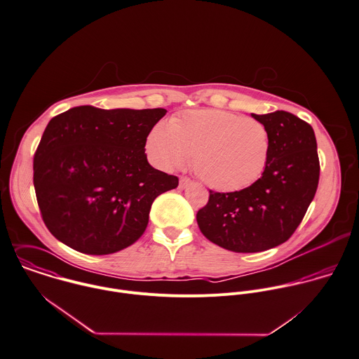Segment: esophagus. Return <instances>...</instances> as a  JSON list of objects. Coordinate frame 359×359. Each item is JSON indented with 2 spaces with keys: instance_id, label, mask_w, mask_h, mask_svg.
<instances>
[{
  "instance_id": "esophagus-1",
  "label": "esophagus",
  "mask_w": 359,
  "mask_h": 359,
  "mask_svg": "<svg viewBox=\"0 0 359 359\" xmlns=\"http://www.w3.org/2000/svg\"><path fill=\"white\" fill-rule=\"evenodd\" d=\"M190 184H191V180H190V179L182 177L180 182H179V189H180V190H184V189H187Z\"/></svg>"
}]
</instances>
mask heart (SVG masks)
<instances>
[{"instance_id":"1","label":"heart","mask_w":359,"mask_h":359,"mask_svg":"<svg viewBox=\"0 0 359 359\" xmlns=\"http://www.w3.org/2000/svg\"><path fill=\"white\" fill-rule=\"evenodd\" d=\"M151 162L166 172L184 166L191 155L194 173L216 191H238L265 172L271 136L258 119L222 109H193L169 123H156L147 136Z\"/></svg>"}]
</instances>
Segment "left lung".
Returning a JSON list of instances; mask_svg holds the SVG:
<instances>
[{
    "instance_id": "left-lung-1",
    "label": "left lung",
    "mask_w": 359,
    "mask_h": 359,
    "mask_svg": "<svg viewBox=\"0 0 359 359\" xmlns=\"http://www.w3.org/2000/svg\"><path fill=\"white\" fill-rule=\"evenodd\" d=\"M251 116L262 122L271 136L265 172L240 191H210L208 204L197 212L203 234L234 252H259L287 241L319 182L318 145L311 125L286 111Z\"/></svg>"
}]
</instances>
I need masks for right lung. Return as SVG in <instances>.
<instances>
[{"instance_id":"1","label":"right lung","mask_w":359,"mask_h":359,"mask_svg":"<svg viewBox=\"0 0 359 359\" xmlns=\"http://www.w3.org/2000/svg\"><path fill=\"white\" fill-rule=\"evenodd\" d=\"M166 109L74 107L53 118L33 162V183L51 234L73 250L107 255L132 245L154 200L179 179L152 168L145 140Z\"/></svg>"}]
</instances>
